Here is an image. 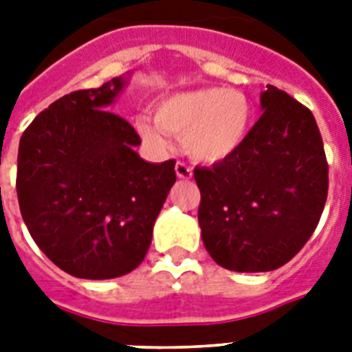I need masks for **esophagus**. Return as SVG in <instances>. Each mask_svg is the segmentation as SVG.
I'll return each mask as SVG.
<instances>
[{
	"mask_svg": "<svg viewBox=\"0 0 352 352\" xmlns=\"http://www.w3.org/2000/svg\"><path fill=\"white\" fill-rule=\"evenodd\" d=\"M175 173L179 179H190V177H192V168H190L186 162H177Z\"/></svg>",
	"mask_w": 352,
	"mask_h": 352,
	"instance_id": "1",
	"label": "esophagus"
}]
</instances>
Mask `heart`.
<instances>
[{"mask_svg":"<svg viewBox=\"0 0 352 352\" xmlns=\"http://www.w3.org/2000/svg\"><path fill=\"white\" fill-rule=\"evenodd\" d=\"M254 126V107L246 95L226 87H204L166 96L155 118L138 115L135 129L155 151L171 148L170 135L197 162L214 164L243 148Z\"/></svg>","mask_w":352,"mask_h":352,"instance_id":"obj_1","label":"heart"}]
</instances>
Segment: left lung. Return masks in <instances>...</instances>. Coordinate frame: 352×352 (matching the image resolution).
<instances>
[{
    "label": "left lung",
    "mask_w": 352,
    "mask_h": 352,
    "mask_svg": "<svg viewBox=\"0 0 352 352\" xmlns=\"http://www.w3.org/2000/svg\"><path fill=\"white\" fill-rule=\"evenodd\" d=\"M261 109L239 151L193 170L204 248L234 272L289 263L327 201L329 166L314 115L274 85L261 93Z\"/></svg>",
    "instance_id": "8db88e82"
}]
</instances>
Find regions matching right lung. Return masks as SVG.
I'll return each instance as SVG.
<instances>
[{
  "label": "right lung",
  "instance_id": "1",
  "mask_svg": "<svg viewBox=\"0 0 352 352\" xmlns=\"http://www.w3.org/2000/svg\"><path fill=\"white\" fill-rule=\"evenodd\" d=\"M129 73L52 102L21 135L19 210L40 250L82 279L126 276L144 261L175 160L146 162L131 124L107 111Z\"/></svg>",
  "mask_w": 352,
  "mask_h": 352
}]
</instances>
